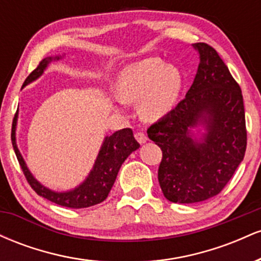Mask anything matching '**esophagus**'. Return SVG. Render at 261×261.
<instances>
[{
  "instance_id": "esophagus-1",
  "label": "esophagus",
  "mask_w": 261,
  "mask_h": 261,
  "mask_svg": "<svg viewBox=\"0 0 261 261\" xmlns=\"http://www.w3.org/2000/svg\"><path fill=\"white\" fill-rule=\"evenodd\" d=\"M135 139L137 140V142L140 143V145H143V143L147 142V136H146L143 133H136L135 134Z\"/></svg>"
}]
</instances>
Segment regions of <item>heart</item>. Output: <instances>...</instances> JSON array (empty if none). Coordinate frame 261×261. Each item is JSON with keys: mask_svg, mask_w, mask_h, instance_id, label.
<instances>
[{"mask_svg": "<svg viewBox=\"0 0 261 261\" xmlns=\"http://www.w3.org/2000/svg\"><path fill=\"white\" fill-rule=\"evenodd\" d=\"M181 72L160 58L126 66L116 80V93L124 103H140L143 119L157 121L174 109L182 91Z\"/></svg>", "mask_w": 261, "mask_h": 261, "instance_id": "b5f03b06", "label": "heart"}]
</instances>
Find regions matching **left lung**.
Wrapping results in <instances>:
<instances>
[{"instance_id": "8db88e82", "label": "left lung", "mask_w": 261, "mask_h": 261, "mask_svg": "<svg viewBox=\"0 0 261 261\" xmlns=\"http://www.w3.org/2000/svg\"><path fill=\"white\" fill-rule=\"evenodd\" d=\"M193 46L200 59L193 85L184 99L147 130L163 152L161 189L175 203L201 202L220 194L247 148L241 87L214 47Z\"/></svg>"}]
</instances>
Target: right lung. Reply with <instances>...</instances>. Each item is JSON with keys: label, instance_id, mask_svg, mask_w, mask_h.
<instances>
[{"label": "right lung", "instance_id": "add662e5", "mask_svg": "<svg viewBox=\"0 0 261 261\" xmlns=\"http://www.w3.org/2000/svg\"><path fill=\"white\" fill-rule=\"evenodd\" d=\"M62 56L64 55L45 58L39 64L38 67L27 77L25 82L23 83V87L38 80L44 73V71L46 70L49 64L62 59ZM17 121L18 110L16 115H14L13 124H12L11 139L14 153L17 155V160L19 162L20 168L24 173L27 180H28L33 190L38 195L43 196L44 199H47L54 203H58L60 206H65V207L85 208L104 201L108 197V194L112 190L121 164L124 163L128 155L140 147L139 142L135 140L131 128H122V130L115 131L110 136L104 137L99 153L97 155V160H95L94 164H93V168L85 180L81 182L79 187L71 189V190L55 191L46 188L40 181L37 180L28 167H27L24 158H23L17 146Z\"/></svg>", "mask_w": 261, "mask_h": 261}]
</instances>
